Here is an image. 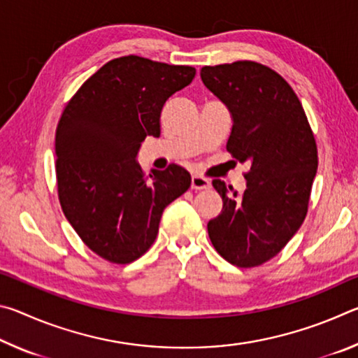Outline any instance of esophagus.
I'll return each instance as SVG.
<instances>
[{
  "instance_id": "esophagus-1",
  "label": "esophagus",
  "mask_w": 358,
  "mask_h": 358,
  "mask_svg": "<svg viewBox=\"0 0 358 358\" xmlns=\"http://www.w3.org/2000/svg\"><path fill=\"white\" fill-rule=\"evenodd\" d=\"M191 187H192V189H208L210 181L207 178L199 177V175H192Z\"/></svg>"
}]
</instances>
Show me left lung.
Wrapping results in <instances>:
<instances>
[{"label": "left lung", "instance_id": "obj_1", "mask_svg": "<svg viewBox=\"0 0 358 358\" xmlns=\"http://www.w3.org/2000/svg\"><path fill=\"white\" fill-rule=\"evenodd\" d=\"M201 77L232 115L227 151L250 164L241 194L213 180L222 210L208 221V237L227 262L259 266L305 221L317 172L316 138L294 90L268 66L246 59L203 66Z\"/></svg>", "mask_w": 358, "mask_h": 358}]
</instances>
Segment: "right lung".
Masks as SVG:
<instances>
[{"label":"right lung","mask_w":358,"mask_h":358,"mask_svg":"<svg viewBox=\"0 0 358 358\" xmlns=\"http://www.w3.org/2000/svg\"><path fill=\"white\" fill-rule=\"evenodd\" d=\"M196 69L137 55L115 58L85 82L57 126L55 171L66 220L90 250L129 264L155 243L162 211L191 186L178 164L145 177L136 157L161 134V110Z\"/></svg>","instance_id":"1"}]
</instances>
